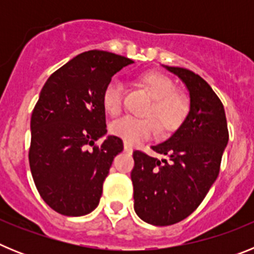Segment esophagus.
Here are the masks:
<instances>
[{
	"label": "esophagus",
	"mask_w": 254,
	"mask_h": 254,
	"mask_svg": "<svg viewBox=\"0 0 254 254\" xmlns=\"http://www.w3.org/2000/svg\"><path fill=\"white\" fill-rule=\"evenodd\" d=\"M123 147H125V151L128 152V154H132V151H133V149H132V146L129 145V143L125 142V146H123Z\"/></svg>",
	"instance_id": "34e87169"
}]
</instances>
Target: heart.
I'll list each match as a JSON object with an SVG mask.
<instances>
[{"label":"heart","mask_w":254,"mask_h":254,"mask_svg":"<svg viewBox=\"0 0 254 254\" xmlns=\"http://www.w3.org/2000/svg\"><path fill=\"white\" fill-rule=\"evenodd\" d=\"M149 93L151 94L152 104L147 108L145 118L126 116L116 120L109 126L113 136L121 138L126 143L136 145L154 136L158 131V123L164 131H173L181 126L188 113V102L177 91L172 78L159 72H149L141 77ZM123 87L121 81L113 78L105 85L102 94V104L109 116L116 117L122 111ZM155 116L154 119L152 117Z\"/></svg>","instance_id":"1"}]
</instances>
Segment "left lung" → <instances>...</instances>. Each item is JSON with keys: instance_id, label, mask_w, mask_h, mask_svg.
<instances>
[{"instance_id": "left-lung-1", "label": "left lung", "mask_w": 254, "mask_h": 254, "mask_svg": "<svg viewBox=\"0 0 254 254\" xmlns=\"http://www.w3.org/2000/svg\"><path fill=\"white\" fill-rule=\"evenodd\" d=\"M164 67L187 86L190 112L167 141L152 146L168 159L133 151L134 211L156 226L179 223L198 207L219 176L229 141L224 105L210 85L187 68Z\"/></svg>"}]
</instances>
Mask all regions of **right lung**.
I'll list each match as a JSON object with an SVG mask.
<instances>
[{
  "instance_id": "right-lung-1",
  "label": "right lung",
  "mask_w": 254,
  "mask_h": 254,
  "mask_svg": "<svg viewBox=\"0 0 254 254\" xmlns=\"http://www.w3.org/2000/svg\"><path fill=\"white\" fill-rule=\"evenodd\" d=\"M133 61L105 51L76 56L52 73L31 113L29 164L44 202L64 216H82L99 205L103 182L123 142L108 136L102 94Z\"/></svg>"
}]
</instances>
